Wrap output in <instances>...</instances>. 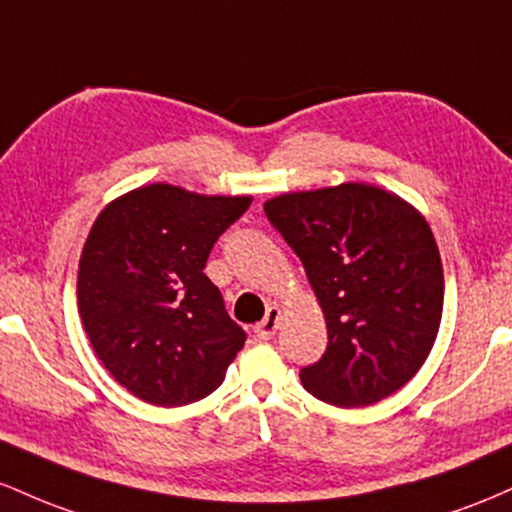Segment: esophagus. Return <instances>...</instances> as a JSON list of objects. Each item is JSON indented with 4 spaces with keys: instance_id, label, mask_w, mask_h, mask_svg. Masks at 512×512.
Listing matches in <instances>:
<instances>
[{
    "instance_id": "esophagus-1",
    "label": "esophagus",
    "mask_w": 512,
    "mask_h": 512,
    "mask_svg": "<svg viewBox=\"0 0 512 512\" xmlns=\"http://www.w3.org/2000/svg\"><path fill=\"white\" fill-rule=\"evenodd\" d=\"M278 326H280V309L273 304V307H268L266 317H263L261 324H256L254 333H256L258 338H266V341H268V338L275 336Z\"/></svg>"
}]
</instances>
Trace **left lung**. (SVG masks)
Segmentation results:
<instances>
[{
  "mask_svg": "<svg viewBox=\"0 0 512 512\" xmlns=\"http://www.w3.org/2000/svg\"><path fill=\"white\" fill-rule=\"evenodd\" d=\"M263 210L300 256L329 333L319 363L300 372L302 387L341 409L404 387L438 338L445 297L426 217L358 181L275 195Z\"/></svg>",
  "mask_w": 512,
  "mask_h": 512,
  "instance_id": "left-lung-1",
  "label": "left lung"
}]
</instances>
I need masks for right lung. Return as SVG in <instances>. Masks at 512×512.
<instances>
[{
	"label": "right lung",
	"instance_id": "1",
	"mask_svg": "<svg viewBox=\"0 0 512 512\" xmlns=\"http://www.w3.org/2000/svg\"><path fill=\"white\" fill-rule=\"evenodd\" d=\"M251 200L149 183L111 200L91 225L79 317L103 367L137 399L186 406L225 380L246 333L203 268Z\"/></svg>",
	"mask_w": 512,
	"mask_h": 512
}]
</instances>
